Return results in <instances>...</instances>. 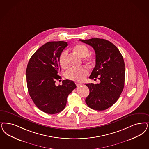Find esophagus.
<instances>
[{
    "label": "esophagus",
    "mask_w": 149,
    "mask_h": 149,
    "mask_svg": "<svg viewBox=\"0 0 149 149\" xmlns=\"http://www.w3.org/2000/svg\"><path fill=\"white\" fill-rule=\"evenodd\" d=\"M75 84H76V85H77V87H79V86H80L81 85V84H80V83H79V82H76Z\"/></svg>",
    "instance_id": "obj_1"
}]
</instances>
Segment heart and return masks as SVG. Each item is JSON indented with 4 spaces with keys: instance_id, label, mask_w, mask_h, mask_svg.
Returning <instances> with one entry per match:
<instances>
[{
    "instance_id": "heart-1",
    "label": "heart",
    "mask_w": 149,
    "mask_h": 149,
    "mask_svg": "<svg viewBox=\"0 0 149 149\" xmlns=\"http://www.w3.org/2000/svg\"><path fill=\"white\" fill-rule=\"evenodd\" d=\"M75 51L82 57L85 58L89 54V49L87 46L83 44H79L74 47ZM89 60L90 58H87ZM60 65L63 68H66L68 65V52L64 51L63 52L59 57ZM88 72V69L86 67H72L69 69L66 72L67 78L76 81H81L86 77Z\"/></svg>"
}]
</instances>
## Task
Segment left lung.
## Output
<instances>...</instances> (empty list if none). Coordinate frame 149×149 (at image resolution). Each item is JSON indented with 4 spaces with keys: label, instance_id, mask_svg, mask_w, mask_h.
Masks as SVG:
<instances>
[{
    "label": "left lung",
    "instance_id": "8db88e82",
    "mask_svg": "<svg viewBox=\"0 0 149 149\" xmlns=\"http://www.w3.org/2000/svg\"><path fill=\"white\" fill-rule=\"evenodd\" d=\"M92 47L96 54V65L90 79L98 77L100 83L85 85L90 93L85 101L90 108L103 111L118 100L124 86L125 64L123 56L112 43L102 38L79 40Z\"/></svg>",
    "mask_w": 149,
    "mask_h": 149
}]
</instances>
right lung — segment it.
<instances>
[{
	"label": "right lung",
	"mask_w": 149,
	"mask_h": 149,
	"mask_svg": "<svg viewBox=\"0 0 149 149\" xmlns=\"http://www.w3.org/2000/svg\"><path fill=\"white\" fill-rule=\"evenodd\" d=\"M68 46L67 42H49L38 48L28 63L26 81L29 93L36 106L45 113L53 114L62 111L67 97L77 86L69 80L56 85L61 77L59 57Z\"/></svg>",
	"instance_id": "obj_1"
}]
</instances>
